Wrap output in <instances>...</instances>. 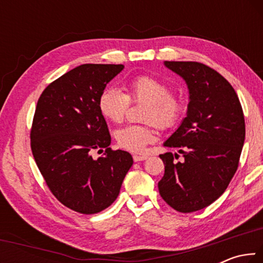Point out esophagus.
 I'll return each mask as SVG.
<instances>
[{
	"mask_svg": "<svg viewBox=\"0 0 263 263\" xmlns=\"http://www.w3.org/2000/svg\"><path fill=\"white\" fill-rule=\"evenodd\" d=\"M147 158H148L147 155H137V154L133 155V160H135L136 162H138V161H144V160H146Z\"/></svg>",
	"mask_w": 263,
	"mask_h": 263,
	"instance_id": "1",
	"label": "esophagus"
}]
</instances>
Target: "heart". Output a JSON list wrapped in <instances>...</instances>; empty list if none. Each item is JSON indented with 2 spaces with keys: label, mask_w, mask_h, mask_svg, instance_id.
Returning <instances> with one entry per match:
<instances>
[{
  "label": "heart",
  "mask_w": 263,
  "mask_h": 263,
  "mask_svg": "<svg viewBox=\"0 0 263 263\" xmlns=\"http://www.w3.org/2000/svg\"><path fill=\"white\" fill-rule=\"evenodd\" d=\"M144 102L146 108L144 125H127L116 131L115 138L119 147L130 152H142L155 138L153 122L160 128L174 127L183 115L184 103L180 97L171 95L166 83L149 75H140L126 84V94L115 87H106L99 96L97 106L108 121L121 123L125 117L128 103Z\"/></svg>",
  "instance_id": "heart-1"
}]
</instances>
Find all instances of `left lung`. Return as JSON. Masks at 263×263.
Here are the masks:
<instances>
[{"label":"left lung","mask_w":263,"mask_h":263,"mask_svg":"<svg viewBox=\"0 0 263 263\" xmlns=\"http://www.w3.org/2000/svg\"><path fill=\"white\" fill-rule=\"evenodd\" d=\"M184 80L189 91L186 116L163 142L177 153L160 155L164 175L159 193L168 205L188 213L219 198L237 172L245 141V118L237 92L229 81L195 61H164Z\"/></svg>","instance_id":"left-lung-1"}]
</instances>
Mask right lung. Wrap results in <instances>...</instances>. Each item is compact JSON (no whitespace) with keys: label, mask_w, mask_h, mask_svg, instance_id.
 <instances>
[{"label":"right lung","mask_w":263,"mask_h":263,"mask_svg":"<svg viewBox=\"0 0 263 263\" xmlns=\"http://www.w3.org/2000/svg\"><path fill=\"white\" fill-rule=\"evenodd\" d=\"M124 65L84 64L48 84L35 108L31 149L52 194L65 206L92 215L118 197L133 159L111 151L108 125L97 101ZM106 151L94 159L91 153Z\"/></svg>","instance_id":"1"}]
</instances>
